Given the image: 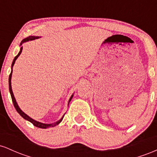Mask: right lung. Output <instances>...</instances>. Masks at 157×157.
Masks as SVG:
<instances>
[{"label": "right lung", "mask_w": 157, "mask_h": 157, "mask_svg": "<svg viewBox=\"0 0 157 157\" xmlns=\"http://www.w3.org/2000/svg\"><path fill=\"white\" fill-rule=\"evenodd\" d=\"M36 38H38V37H35V36H30V37H26V38L23 39V40L21 41V45H22L23 43L26 42V41H29V40H34V39H36ZM22 49H23V47H21V51L19 52L18 55H17V56H16V57H15V59H14V60H13V62H12V71H11V73H10V77H9V88H10V92L11 97H12V102H13V105H14V106H15V108L16 111H17V112H18V113H20V115H21V116L23 118H24L25 120H28V121L31 122L34 125L36 126V127L40 128H50V127H55V125H58V124L60 123V122L61 121H62L63 118V117H64V116L63 117L61 118L60 120H59V121L56 122H55V123H53V124H44V123H41V122H37V121H35V120H34L33 119H32L31 117H29L28 115H26V113H25L24 112H23V111H21V109H20V108H19V106L17 105V102H16V100H15V97H14L13 92H12V86H11V78H12V67H13L14 64H15V60H17V57H19L20 55H21V52H22ZM72 97H73V96H71V98H70L69 102L71 101V98H72ZM69 102H68V104H69Z\"/></svg>", "instance_id": "1"}]
</instances>
